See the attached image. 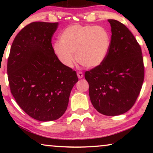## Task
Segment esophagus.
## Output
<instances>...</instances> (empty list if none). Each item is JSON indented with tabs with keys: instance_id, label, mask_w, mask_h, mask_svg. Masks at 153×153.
I'll use <instances>...</instances> for the list:
<instances>
[{
	"instance_id": "1",
	"label": "esophagus",
	"mask_w": 153,
	"mask_h": 153,
	"mask_svg": "<svg viewBox=\"0 0 153 153\" xmlns=\"http://www.w3.org/2000/svg\"><path fill=\"white\" fill-rule=\"evenodd\" d=\"M77 76H78V78L79 79L83 78V72H81V71H78V72H77Z\"/></svg>"
}]
</instances>
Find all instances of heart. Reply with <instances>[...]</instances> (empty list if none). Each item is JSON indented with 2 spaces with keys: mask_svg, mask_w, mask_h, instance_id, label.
Listing matches in <instances>:
<instances>
[{
  "mask_svg": "<svg viewBox=\"0 0 153 153\" xmlns=\"http://www.w3.org/2000/svg\"><path fill=\"white\" fill-rule=\"evenodd\" d=\"M110 37L105 28L99 26L72 25L62 31L60 42L53 45L56 55L66 67H72L74 61L93 68L100 65L107 55Z\"/></svg>",
  "mask_w": 153,
  "mask_h": 153,
  "instance_id": "b5f03b06",
  "label": "heart"
}]
</instances>
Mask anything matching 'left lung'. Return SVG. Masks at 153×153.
Instances as JSON below:
<instances>
[{"instance_id": "obj_1", "label": "left lung", "mask_w": 153, "mask_h": 153, "mask_svg": "<svg viewBox=\"0 0 153 153\" xmlns=\"http://www.w3.org/2000/svg\"><path fill=\"white\" fill-rule=\"evenodd\" d=\"M111 39L106 58L100 65L85 71L89 96L94 108L105 116L128 111L139 95L144 80L141 46L120 22L108 19Z\"/></svg>"}]
</instances>
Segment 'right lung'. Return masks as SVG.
I'll return each instance as SVG.
<instances>
[{
    "mask_svg": "<svg viewBox=\"0 0 153 153\" xmlns=\"http://www.w3.org/2000/svg\"><path fill=\"white\" fill-rule=\"evenodd\" d=\"M58 23L35 22L23 28L7 60L10 88L16 103L31 118L52 121L68 108L76 71L62 65L52 47Z\"/></svg>",
    "mask_w": 153,
    "mask_h": 153,
    "instance_id": "right-lung-1",
    "label": "right lung"
}]
</instances>
